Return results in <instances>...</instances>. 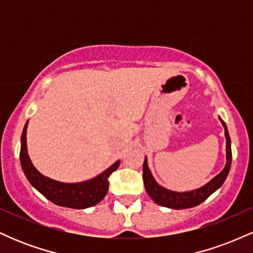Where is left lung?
<instances>
[{"instance_id":"obj_1","label":"left lung","mask_w":253,"mask_h":253,"mask_svg":"<svg viewBox=\"0 0 253 253\" xmlns=\"http://www.w3.org/2000/svg\"><path fill=\"white\" fill-rule=\"evenodd\" d=\"M220 123L222 124L223 129H225L226 138V165L221 172L211 178L210 182L206 183L201 188L189 190V191H173L167 188L162 187L156 182L155 177L151 172L149 165H147V158L145 157L143 165V179L145 184V189L149 194L151 199L155 201L157 205H161L163 207L171 208V210H185V208L195 207L208 199L214 191H216L225 182L227 177L229 169H231L232 163V150H231V138H229L228 129L223 120L219 117Z\"/></svg>"}]
</instances>
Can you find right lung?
I'll return each instance as SVG.
<instances>
[{"label":"right lung","instance_id":"right-lung-1","mask_svg":"<svg viewBox=\"0 0 253 253\" xmlns=\"http://www.w3.org/2000/svg\"><path fill=\"white\" fill-rule=\"evenodd\" d=\"M27 126L26 123L21 135V150H20V163L24 170L28 182L43 196L54 205L62 207L75 208V210H85L92 207L102 201L103 197L108 193V177L112 175L120 165V161L112 164L100 175L92 177L91 179L77 183H64L43 176L36 169L32 163L27 152Z\"/></svg>","mask_w":253,"mask_h":253}]
</instances>
